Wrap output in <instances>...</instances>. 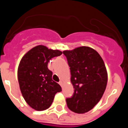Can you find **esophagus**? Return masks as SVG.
<instances>
[{"label": "esophagus", "mask_w": 128, "mask_h": 128, "mask_svg": "<svg viewBox=\"0 0 128 128\" xmlns=\"http://www.w3.org/2000/svg\"><path fill=\"white\" fill-rule=\"evenodd\" d=\"M59 84H60L62 87V86H63V83H62V81H60V82H59Z\"/></svg>", "instance_id": "obj_1"}]
</instances>
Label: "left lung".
I'll return each mask as SVG.
<instances>
[{
    "mask_svg": "<svg viewBox=\"0 0 128 128\" xmlns=\"http://www.w3.org/2000/svg\"><path fill=\"white\" fill-rule=\"evenodd\" d=\"M70 70L74 93L66 99L70 110L84 114L92 110L102 99L107 86L108 72L102 57L88 46L63 51Z\"/></svg>",
    "mask_w": 128,
    "mask_h": 128,
    "instance_id": "8db88e82",
    "label": "left lung"
}]
</instances>
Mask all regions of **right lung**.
I'll return each mask as SVG.
<instances>
[{"label": "right lung", "mask_w": 128, "mask_h": 128, "mask_svg": "<svg viewBox=\"0 0 128 128\" xmlns=\"http://www.w3.org/2000/svg\"><path fill=\"white\" fill-rule=\"evenodd\" d=\"M59 50L44 45L32 48L21 59L18 68V79L21 93L29 106L38 111L48 109L61 86L52 80L53 72L48 63L54 57L61 56Z\"/></svg>", "instance_id": "obj_1"}]
</instances>
